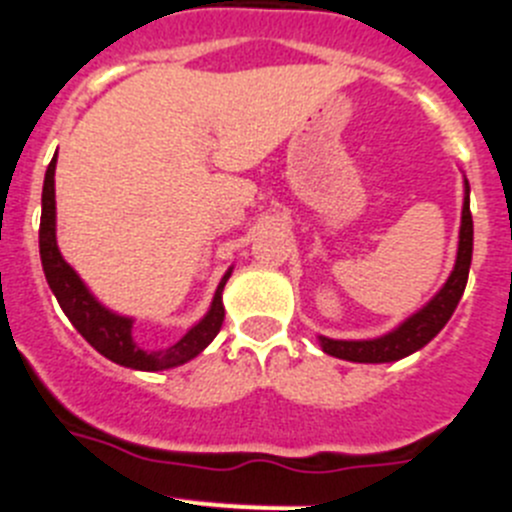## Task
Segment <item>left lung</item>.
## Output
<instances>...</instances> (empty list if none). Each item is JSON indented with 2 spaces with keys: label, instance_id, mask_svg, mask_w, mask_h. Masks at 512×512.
<instances>
[{
  "label": "left lung",
  "instance_id": "1",
  "mask_svg": "<svg viewBox=\"0 0 512 512\" xmlns=\"http://www.w3.org/2000/svg\"><path fill=\"white\" fill-rule=\"evenodd\" d=\"M472 211H469V186L467 196H464L462 209V229H459V252L457 265L451 270L449 280L444 288L436 293V298L428 303L423 311L405 321L390 334L380 336V339H370V342H339V339H326L321 336V347L326 354L339 359H349V362H395L400 357H408L423 344H428L444 329L446 321L451 319V313L457 308L459 298H462L464 288H467L469 278V262H472Z\"/></svg>",
  "mask_w": 512,
  "mask_h": 512
}]
</instances>
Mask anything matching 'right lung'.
I'll use <instances>...</instances> for the list:
<instances>
[{"mask_svg":"<svg viewBox=\"0 0 512 512\" xmlns=\"http://www.w3.org/2000/svg\"><path fill=\"white\" fill-rule=\"evenodd\" d=\"M55 158L50 160L48 170H45L43 183V216H40V260H43L45 280H48L50 290L55 293L58 303H61L63 313H66L71 324L76 326L78 334L84 336L86 342L104 354L107 359L117 362V365L132 367V370H165V367H176L193 359L199 352H204L211 344L219 329L224 324V306H222V290L227 285L229 273L224 275L219 288H216L214 303L211 311L206 313L199 324L193 326L181 342H176L168 349H158V352H145L137 347L132 339V321L117 316V313L107 311L94 296H91L81 278L76 275L71 265L61 257L58 245H55Z\"/></svg>","mask_w":512,"mask_h":512,"instance_id":"right-lung-1","label":"right lung"}]
</instances>
